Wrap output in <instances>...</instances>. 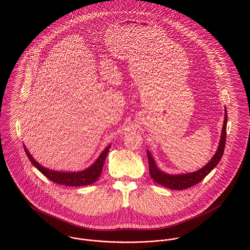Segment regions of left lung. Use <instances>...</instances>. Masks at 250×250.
Listing matches in <instances>:
<instances>
[{
    "label": "left lung",
    "mask_w": 250,
    "mask_h": 250,
    "mask_svg": "<svg viewBox=\"0 0 250 250\" xmlns=\"http://www.w3.org/2000/svg\"><path fill=\"white\" fill-rule=\"evenodd\" d=\"M226 126H227V110L225 108L224 123H223L221 139L219 142L217 151L215 152L214 157L212 158V160L209 162L207 166H205L203 168L193 173L181 174V175H169V174L164 173L156 167L154 159L152 158L149 151H147V157H148V163H149V173L151 178L153 179V181H155L156 183L162 186H165L167 188H169L170 189H176V190L186 189L198 184L214 169L222 158L224 147H225V142H226Z\"/></svg>",
    "instance_id": "8db88e82"
}]
</instances>
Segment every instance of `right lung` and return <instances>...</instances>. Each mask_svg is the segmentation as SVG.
<instances>
[{"instance_id":"right-lung-1","label":"right lung","mask_w":250,"mask_h":250,"mask_svg":"<svg viewBox=\"0 0 250 250\" xmlns=\"http://www.w3.org/2000/svg\"><path fill=\"white\" fill-rule=\"evenodd\" d=\"M108 148H109V145L102 152V154L97 159V161L89 168H87L83 171H81V172H59V171L50 170V169L45 168L42 166H40L36 160L30 155L29 151L26 148H25V151H26L28 158L32 162V164L44 176H46L52 182L59 184V185H64V186H69V187H81V186L90 185L99 178V176L103 170V166H104L106 157L108 153Z\"/></svg>"}]
</instances>
